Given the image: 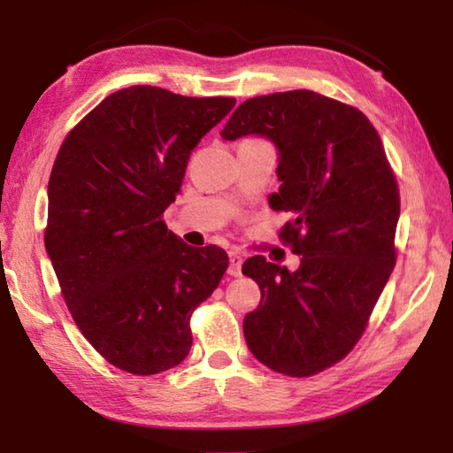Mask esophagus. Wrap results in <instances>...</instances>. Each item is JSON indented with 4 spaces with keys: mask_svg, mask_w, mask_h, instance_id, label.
<instances>
[{
    "mask_svg": "<svg viewBox=\"0 0 453 453\" xmlns=\"http://www.w3.org/2000/svg\"><path fill=\"white\" fill-rule=\"evenodd\" d=\"M242 264H243V257L237 254V251H229L227 273L234 275V278H240V275H242Z\"/></svg>",
    "mask_w": 453,
    "mask_h": 453,
    "instance_id": "esophagus-1",
    "label": "esophagus"
}]
</instances>
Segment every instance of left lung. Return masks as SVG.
<instances>
[{"instance_id":"left-lung-1","label":"left lung","mask_w":453,"mask_h":453,"mask_svg":"<svg viewBox=\"0 0 453 453\" xmlns=\"http://www.w3.org/2000/svg\"><path fill=\"white\" fill-rule=\"evenodd\" d=\"M264 135L278 148L280 237L300 267L245 259L262 289L243 319L245 343L270 370L308 378L346 357L362 337L395 265L400 189L362 111L310 89L245 99L221 129L234 142Z\"/></svg>"}]
</instances>
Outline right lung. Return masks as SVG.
I'll return each mask as SVG.
<instances>
[{"label":"right lung","instance_id":"add662e5","mask_svg":"<svg viewBox=\"0 0 453 453\" xmlns=\"http://www.w3.org/2000/svg\"><path fill=\"white\" fill-rule=\"evenodd\" d=\"M234 105L132 86L96 105L58 151L45 250L80 332L119 370L153 375L181 364L191 313L227 270L224 250L189 248L162 216L191 150Z\"/></svg>","mask_w":453,"mask_h":453}]
</instances>
